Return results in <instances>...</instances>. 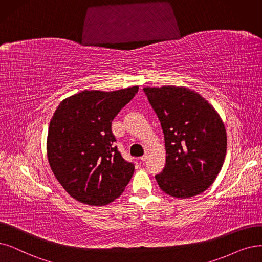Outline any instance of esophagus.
<instances>
[{
  "instance_id": "34e87169",
  "label": "esophagus",
  "mask_w": 262,
  "mask_h": 262,
  "mask_svg": "<svg viewBox=\"0 0 262 262\" xmlns=\"http://www.w3.org/2000/svg\"><path fill=\"white\" fill-rule=\"evenodd\" d=\"M148 157H149V152H148V151H146V152H145V155L141 157V160H142V161H146V160L148 159Z\"/></svg>"
}]
</instances>
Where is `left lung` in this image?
Segmentation results:
<instances>
[{
	"label": "left lung",
	"instance_id": "8db88e82",
	"mask_svg": "<svg viewBox=\"0 0 262 262\" xmlns=\"http://www.w3.org/2000/svg\"><path fill=\"white\" fill-rule=\"evenodd\" d=\"M143 90L164 134L165 166L155 176L160 189L181 199L202 193L225 161L227 133L222 118L204 98L188 88Z\"/></svg>",
	"mask_w": 262,
	"mask_h": 262
}]
</instances>
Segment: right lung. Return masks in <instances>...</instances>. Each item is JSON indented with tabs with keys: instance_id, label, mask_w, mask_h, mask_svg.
I'll return each mask as SVG.
<instances>
[{
	"instance_id": "add662e5",
	"label": "right lung",
	"mask_w": 262,
	"mask_h": 262,
	"mask_svg": "<svg viewBox=\"0 0 262 262\" xmlns=\"http://www.w3.org/2000/svg\"><path fill=\"white\" fill-rule=\"evenodd\" d=\"M139 91L85 90L62 101L52 116L47 157L56 179L75 200L105 205L130 182L134 163L122 158L112 121Z\"/></svg>"
}]
</instances>
